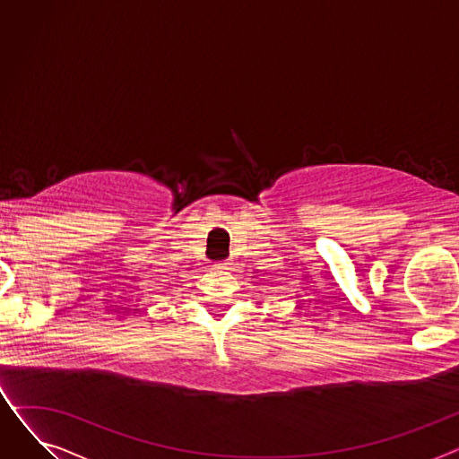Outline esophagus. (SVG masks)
<instances>
[{
	"mask_svg": "<svg viewBox=\"0 0 459 459\" xmlns=\"http://www.w3.org/2000/svg\"><path fill=\"white\" fill-rule=\"evenodd\" d=\"M215 266L220 268V270H227V268H229V262H227V260H221V262H217Z\"/></svg>",
	"mask_w": 459,
	"mask_h": 459,
	"instance_id": "1",
	"label": "esophagus"
}]
</instances>
